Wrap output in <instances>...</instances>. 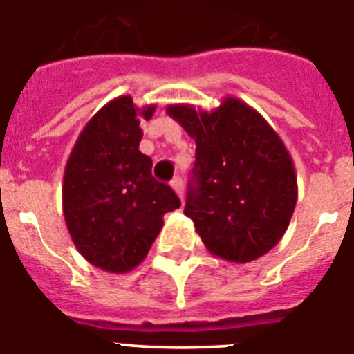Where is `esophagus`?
Segmentation results:
<instances>
[{
    "label": "esophagus",
    "instance_id": "1",
    "mask_svg": "<svg viewBox=\"0 0 354 354\" xmlns=\"http://www.w3.org/2000/svg\"><path fill=\"white\" fill-rule=\"evenodd\" d=\"M170 186H171V189H174V192L177 193V195H179V198L183 200V196H184V184H183V179H180V177H175V179L170 183Z\"/></svg>",
    "mask_w": 354,
    "mask_h": 354
}]
</instances>
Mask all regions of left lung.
Instances as JSON below:
<instances>
[{
	"mask_svg": "<svg viewBox=\"0 0 354 354\" xmlns=\"http://www.w3.org/2000/svg\"><path fill=\"white\" fill-rule=\"evenodd\" d=\"M167 113L196 143L184 214L205 248L236 264L262 257L283 237L298 200L292 158L277 131L236 97L212 111L170 104Z\"/></svg>",
	"mask_w": 354,
	"mask_h": 354,
	"instance_id": "8db88e82",
	"label": "left lung"
}]
</instances>
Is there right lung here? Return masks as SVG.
I'll list each match as a JSON object with an SVG mask.
<instances>
[{"mask_svg":"<svg viewBox=\"0 0 354 354\" xmlns=\"http://www.w3.org/2000/svg\"><path fill=\"white\" fill-rule=\"evenodd\" d=\"M156 104L120 95L83 127L64 171V216L77 252L108 273H127L147 257L162 216L180 207L170 186L152 177V159L140 152L142 118Z\"/></svg>","mask_w":354,"mask_h":354,"instance_id":"obj_1","label":"right lung"}]
</instances>
